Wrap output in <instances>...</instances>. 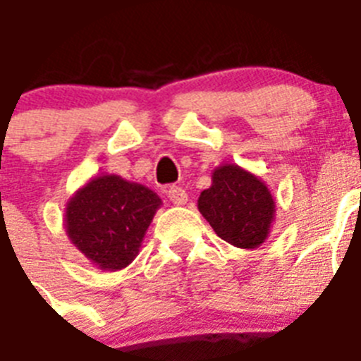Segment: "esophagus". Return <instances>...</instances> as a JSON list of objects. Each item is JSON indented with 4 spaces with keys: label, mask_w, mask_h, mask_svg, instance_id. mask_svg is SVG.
I'll return each instance as SVG.
<instances>
[{
    "label": "esophagus",
    "mask_w": 361,
    "mask_h": 361,
    "mask_svg": "<svg viewBox=\"0 0 361 361\" xmlns=\"http://www.w3.org/2000/svg\"><path fill=\"white\" fill-rule=\"evenodd\" d=\"M166 195H169L171 202L172 204H176V206H183V204H187V200H189V198H187L185 189H181V187H178V185L169 187Z\"/></svg>",
    "instance_id": "34e87169"
}]
</instances>
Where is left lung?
<instances>
[{
    "label": "left lung",
    "mask_w": 361,
    "mask_h": 361,
    "mask_svg": "<svg viewBox=\"0 0 361 361\" xmlns=\"http://www.w3.org/2000/svg\"><path fill=\"white\" fill-rule=\"evenodd\" d=\"M198 211L215 233L237 248L262 247L276 216V202L263 180L235 163H222L202 190Z\"/></svg>",
    "instance_id": "8db88e82"
}]
</instances>
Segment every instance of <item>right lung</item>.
<instances>
[{
    "label": "right lung",
    "instance_id": "1",
    "mask_svg": "<svg viewBox=\"0 0 361 361\" xmlns=\"http://www.w3.org/2000/svg\"><path fill=\"white\" fill-rule=\"evenodd\" d=\"M161 198L148 187L116 174L94 176L66 202L64 230L70 243L102 271L133 262Z\"/></svg>",
    "mask_w": 361,
    "mask_h": 361
}]
</instances>
